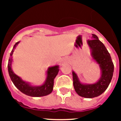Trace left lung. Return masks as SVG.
Returning <instances> with one entry per match:
<instances>
[{"mask_svg":"<svg viewBox=\"0 0 121 121\" xmlns=\"http://www.w3.org/2000/svg\"><path fill=\"white\" fill-rule=\"evenodd\" d=\"M92 38L91 40H88L87 42L91 49L92 57L99 64L102 71L100 79L95 84L85 85L81 84L76 74L72 72L76 92L81 96L86 98H95L103 93L110 83L114 71V65L110 54L105 45L96 35L93 34Z\"/></svg>","mask_w":121,"mask_h":121,"instance_id":"1","label":"left lung"}]
</instances>
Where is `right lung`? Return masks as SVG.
<instances>
[{"label": "right lung", "instance_id": "add662e5", "mask_svg": "<svg viewBox=\"0 0 121 121\" xmlns=\"http://www.w3.org/2000/svg\"><path fill=\"white\" fill-rule=\"evenodd\" d=\"M19 42L16 43L14 45L13 48L10 53L11 57L13 54L16 46L19 43ZM11 62H12V59L11 57H9L8 64V70L9 77L15 86H16L21 92L32 97L44 96L52 92L53 86H54V79L57 76L59 70L58 65L50 67L48 69L47 80L44 84L41 86H33L28 84L27 82L22 81L20 77L14 73L11 69Z\"/></svg>", "mask_w": 121, "mask_h": 121}]
</instances>
